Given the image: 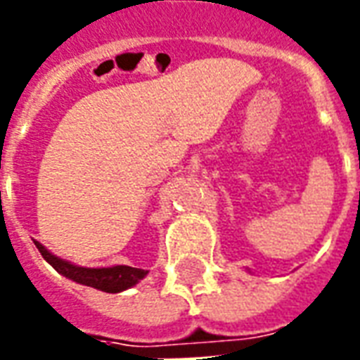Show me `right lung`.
I'll use <instances>...</instances> for the list:
<instances>
[{"instance_id": "1", "label": "right lung", "mask_w": 360, "mask_h": 360, "mask_svg": "<svg viewBox=\"0 0 360 360\" xmlns=\"http://www.w3.org/2000/svg\"><path fill=\"white\" fill-rule=\"evenodd\" d=\"M36 249L42 252V257L46 262H50L59 274H63L65 278L73 279L77 283L82 285L94 287L105 293H119L125 291L129 287H133L134 283H139L148 271L141 270V268H131V266H113V268H81L75 266L67 260L53 257L50 250H46L40 243L34 241Z\"/></svg>"}]
</instances>
